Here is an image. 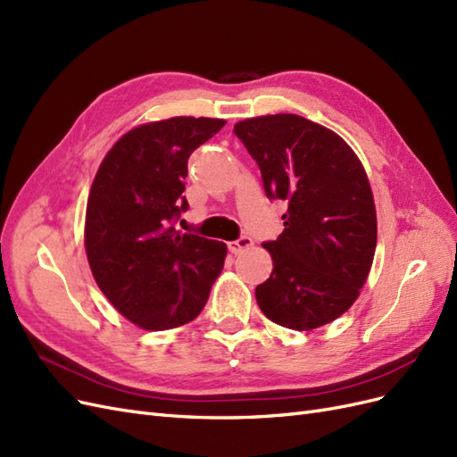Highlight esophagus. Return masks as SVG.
Masks as SVG:
<instances>
[{
	"instance_id": "1",
	"label": "esophagus",
	"mask_w": 457,
	"mask_h": 457,
	"mask_svg": "<svg viewBox=\"0 0 457 457\" xmlns=\"http://www.w3.org/2000/svg\"><path fill=\"white\" fill-rule=\"evenodd\" d=\"M251 246H253V239L249 236H241L237 241H229L228 243V249H229L231 254H239L245 249H251Z\"/></svg>"
}]
</instances>
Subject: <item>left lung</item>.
<instances>
[{"mask_svg":"<svg viewBox=\"0 0 457 457\" xmlns=\"http://www.w3.org/2000/svg\"><path fill=\"white\" fill-rule=\"evenodd\" d=\"M233 134L268 199L287 203L283 233L262 243L273 270L256 303L287 329L321 328L354 304L371 270L377 216L366 170L341 136L298 114L246 119Z\"/></svg>","mask_w":457,"mask_h":457,"instance_id":"1","label":"left lung"}]
</instances>
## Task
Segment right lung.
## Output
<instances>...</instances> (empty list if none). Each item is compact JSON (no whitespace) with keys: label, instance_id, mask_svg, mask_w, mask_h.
<instances>
[{"label":"right lung","instance_id":"1","mask_svg":"<svg viewBox=\"0 0 457 457\" xmlns=\"http://www.w3.org/2000/svg\"><path fill=\"white\" fill-rule=\"evenodd\" d=\"M224 124L174 116L129 129L91 184L84 229L91 273L141 329L164 331L197 318L224 268L226 243L174 226L189 206L181 195L189 154Z\"/></svg>","mask_w":457,"mask_h":457}]
</instances>
